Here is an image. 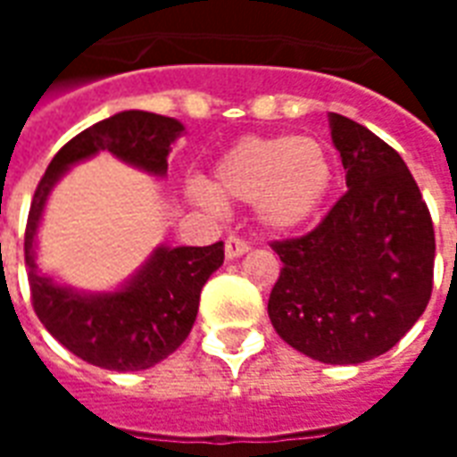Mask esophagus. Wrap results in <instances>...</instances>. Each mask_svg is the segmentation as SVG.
Listing matches in <instances>:
<instances>
[{"label": "esophagus", "mask_w": 457, "mask_h": 457, "mask_svg": "<svg viewBox=\"0 0 457 457\" xmlns=\"http://www.w3.org/2000/svg\"><path fill=\"white\" fill-rule=\"evenodd\" d=\"M249 249V244L244 242V239H239V237H228V242H225V258H228V261H235V258L244 256Z\"/></svg>", "instance_id": "obj_1"}]
</instances>
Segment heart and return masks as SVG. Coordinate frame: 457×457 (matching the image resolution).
I'll use <instances>...</instances> for the list:
<instances>
[{"label": "heart", "instance_id": "obj_1", "mask_svg": "<svg viewBox=\"0 0 457 457\" xmlns=\"http://www.w3.org/2000/svg\"><path fill=\"white\" fill-rule=\"evenodd\" d=\"M334 187L327 146L311 135L242 137L213 163L211 182L192 178L187 199L208 213L228 204H253L258 222L270 232H294L312 220Z\"/></svg>", "mask_w": 457, "mask_h": 457}]
</instances>
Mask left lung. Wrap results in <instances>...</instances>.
<instances>
[{
    "label": "left lung",
    "mask_w": 457,
    "mask_h": 457,
    "mask_svg": "<svg viewBox=\"0 0 457 457\" xmlns=\"http://www.w3.org/2000/svg\"><path fill=\"white\" fill-rule=\"evenodd\" d=\"M348 192L282 261L268 315L312 361L358 365L396 346L432 296L434 228L408 165L375 132L329 113Z\"/></svg>",
    "instance_id": "8db88e82"
}]
</instances>
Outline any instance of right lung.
I'll return each instance as SVG.
<instances>
[{
    "label": "right lung",
    "mask_w": 457,
    "mask_h": 457,
    "mask_svg": "<svg viewBox=\"0 0 457 457\" xmlns=\"http://www.w3.org/2000/svg\"><path fill=\"white\" fill-rule=\"evenodd\" d=\"M185 125L149 111H120L73 137L46 168L32 196L25 228V265L32 305L54 339L89 365L116 372L154 368L192 332L199 296L225 261L222 242L211 246H156L113 292H82L37 268V232L46 199L73 165L109 152L123 163L165 178L168 154Z\"/></svg>",
    "instance_id": "add662e5"
}]
</instances>
